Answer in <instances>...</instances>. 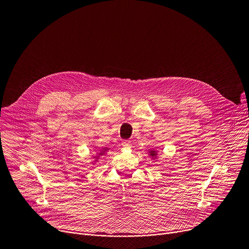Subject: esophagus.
Listing matches in <instances>:
<instances>
[{"mask_svg":"<svg viewBox=\"0 0 249 249\" xmlns=\"http://www.w3.org/2000/svg\"><path fill=\"white\" fill-rule=\"evenodd\" d=\"M122 145H123L124 147H131V146H132V142L129 141V140H123Z\"/></svg>","mask_w":249,"mask_h":249,"instance_id":"34e87169","label":"esophagus"}]
</instances>
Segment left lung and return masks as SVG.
<instances>
[{
    "mask_svg": "<svg viewBox=\"0 0 249 249\" xmlns=\"http://www.w3.org/2000/svg\"><path fill=\"white\" fill-rule=\"evenodd\" d=\"M150 153V155L154 158V157H156V155H157V153H156V151H154V150H152V151H150L149 152Z\"/></svg>",
    "mask_w": 249,
    "mask_h": 249,
    "instance_id": "obj_1",
    "label": "left lung"
}]
</instances>
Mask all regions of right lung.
<instances>
[{"instance_id":"1","label":"right lung","mask_w":249,"mask_h":249,"mask_svg":"<svg viewBox=\"0 0 249 249\" xmlns=\"http://www.w3.org/2000/svg\"><path fill=\"white\" fill-rule=\"evenodd\" d=\"M106 150H107V148H104V149H103V151H101V152L99 153V155H103V154H104V152H105Z\"/></svg>"}]
</instances>
